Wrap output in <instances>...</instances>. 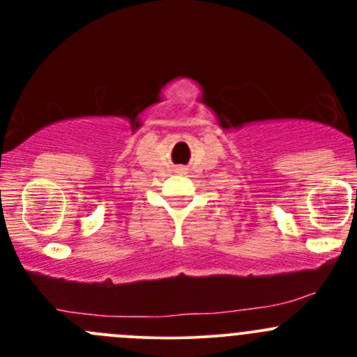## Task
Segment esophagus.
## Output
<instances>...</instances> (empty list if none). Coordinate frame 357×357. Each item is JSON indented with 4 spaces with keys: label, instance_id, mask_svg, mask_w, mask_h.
Returning <instances> with one entry per match:
<instances>
[{
    "label": "esophagus",
    "instance_id": "esophagus-1",
    "mask_svg": "<svg viewBox=\"0 0 357 357\" xmlns=\"http://www.w3.org/2000/svg\"><path fill=\"white\" fill-rule=\"evenodd\" d=\"M179 171H185V169H179Z\"/></svg>",
    "mask_w": 357,
    "mask_h": 357
}]
</instances>
